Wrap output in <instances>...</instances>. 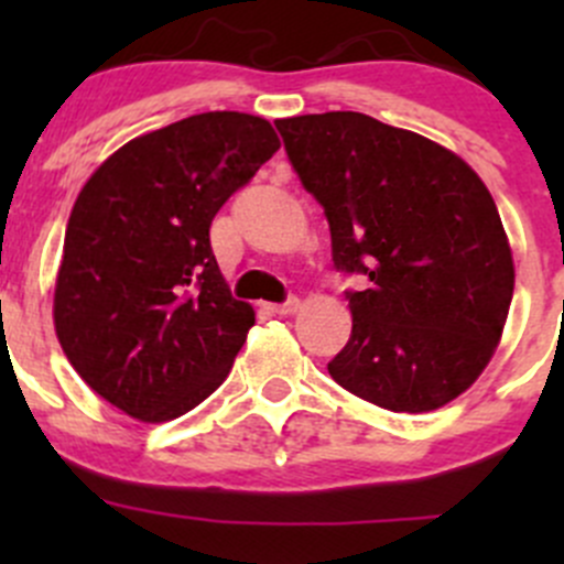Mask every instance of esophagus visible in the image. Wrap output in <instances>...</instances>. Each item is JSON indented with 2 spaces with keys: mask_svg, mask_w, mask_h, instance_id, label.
I'll list each match as a JSON object with an SVG mask.
<instances>
[{
  "mask_svg": "<svg viewBox=\"0 0 564 564\" xmlns=\"http://www.w3.org/2000/svg\"><path fill=\"white\" fill-rule=\"evenodd\" d=\"M297 308H300V300H297V297H289L286 303H275V305H270L272 314H281V316L294 314V311H297Z\"/></svg>",
  "mask_w": 564,
  "mask_h": 564,
  "instance_id": "obj_1",
  "label": "esophagus"
}]
</instances>
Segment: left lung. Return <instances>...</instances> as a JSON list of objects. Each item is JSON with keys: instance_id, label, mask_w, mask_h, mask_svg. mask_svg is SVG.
Instances as JSON below:
<instances>
[{"instance_id": "obj_1", "label": "left lung", "mask_w": 564, "mask_h": 564, "mask_svg": "<svg viewBox=\"0 0 564 564\" xmlns=\"http://www.w3.org/2000/svg\"><path fill=\"white\" fill-rule=\"evenodd\" d=\"M289 163L322 204L346 292L335 382L390 412H431L491 360L513 300V253L482 180L425 135L368 113L278 119Z\"/></svg>"}]
</instances>
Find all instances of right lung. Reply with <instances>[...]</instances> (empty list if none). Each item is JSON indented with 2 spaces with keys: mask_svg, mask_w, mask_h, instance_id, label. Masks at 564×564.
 Masks as SVG:
<instances>
[{
  "mask_svg": "<svg viewBox=\"0 0 564 564\" xmlns=\"http://www.w3.org/2000/svg\"><path fill=\"white\" fill-rule=\"evenodd\" d=\"M267 119L207 111L119 147L73 204L54 289L78 377L144 423L191 412L229 377L253 327L209 226L278 152Z\"/></svg>",
  "mask_w": 564,
  "mask_h": 564,
  "instance_id": "right-lung-1",
  "label": "right lung"
}]
</instances>
